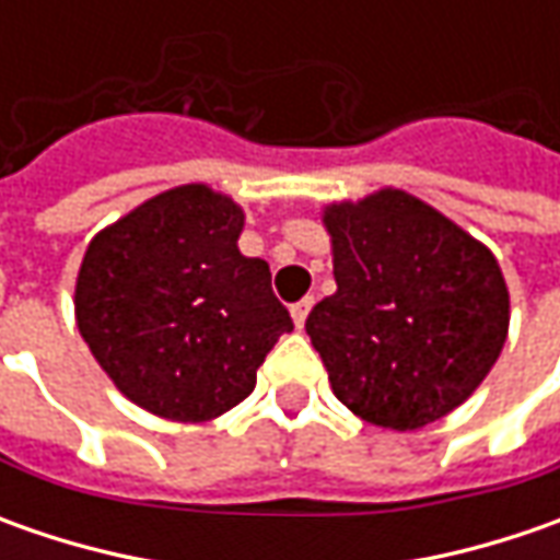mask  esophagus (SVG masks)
<instances>
[{
	"label": "esophagus",
	"instance_id": "34e87169",
	"mask_svg": "<svg viewBox=\"0 0 560 560\" xmlns=\"http://www.w3.org/2000/svg\"><path fill=\"white\" fill-rule=\"evenodd\" d=\"M312 305H314V299H312V295H308V299L295 302V305H292V308H290L292 320H295V327H299V330L305 327V320H308V312H312Z\"/></svg>",
	"mask_w": 560,
	"mask_h": 560
}]
</instances>
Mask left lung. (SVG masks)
<instances>
[{"label":"left lung","mask_w":560,"mask_h":560,"mask_svg":"<svg viewBox=\"0 0 560 560\" xmlns=\"http://www.w3.org/2000/svg\"><path fill=\"white\" fill-rule=\"evenodd\" d=\"M336 292L305 320L334 396L383 430L455 411L502 355L511 320L495 255L433 205L376 189L324 208Z\"/></svg>","instance_id":"left-lung-1"}]
</instances>
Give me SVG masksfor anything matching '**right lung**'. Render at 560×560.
<instances>
[{
  "label": "right lung",
  "instance_id": "1",
  "mask_svg": "<svg viewBox=\"0 0 560 560\" xmlns=\"http://www.w3.org/2000/svg\"><path fill=\"white\" fill-rule=\"evenodd\" d=\"M246 214L205 184L164 189L98 230L77 270V330L133 405L180 423L221 418L292 330L270 268L236 240Z\"/></svg>",
  "mask_w": 560,
  "mask_h": 560
}]
</instances>
